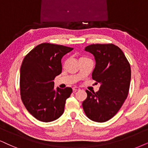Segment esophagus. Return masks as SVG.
<instances>
[{"mask_svg": "<svg viewBox=\"0 0 148 148\" xmlns=\"http://www.w3.org/2000/svg\"><path fill=\"white\" fill-rule=\"evenodd\" d=\"M72 89H73V91H78V90H80V88L79 87H74L72 88Z\"/></svg>", "mask_w": 148, "mask_h": 148, "instance_id": "obj_1", "label": "esophagus"}]
</instances>
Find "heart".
Listing matches in <instances>:
<instances>
[{"label": "heart", "mask_w": 148, "mask_h": 148, "mask_svg": "<svg viewBox=\"0 0 148 148\" xmlns=\"http://www.w3.org/2000/svg\"><path fill=\"white\" fill-rule=\"evenodd\" d=\"M82 58H84V57H82ZM82 58H80V59H82Z\"/></svg>", "instance_id": "heart-1"}]
</instances>
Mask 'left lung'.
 <instances>
[{
  "mask_svg": "<svg viewBox=\"0 0 148 148\" xmlns=\"http://www.w3.org/2000/svg\"><path fill=\"white\" fill-rule=\"evenodd\" d=\"M85 50L94 56L92 78L100 87L96 93L86 90L87 97L82 105L88 118L105 122L115 115L128 96L130 65L122 50L113 44H91Z\"/></svg>",
  "mask_w": 148,
  "mask_h": 148,
  "instance_id": "obj_1",
  "label": "left lung"
}]
</instances>
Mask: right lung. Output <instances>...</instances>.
<instances>
[{
    "label": "right lung",
    "mask_w": 148,
    "mask_h": 148,
    "mask_svg": "<svg viewBox=\"0 0 148 148\" xmlns=\"http://www.w3.org/2000/svg\"><path fill=\"white\" fill-rule=\"evenodd\" d=\"M72 48L43 43L31 50L20 68L21 99L27 111L35 118L50 122L64 112L65 101L72 92L71 87L54 89L56 76L62 72L61 59Z\"/></svg>",
    "instance_id": "1"
}]
</instances>
